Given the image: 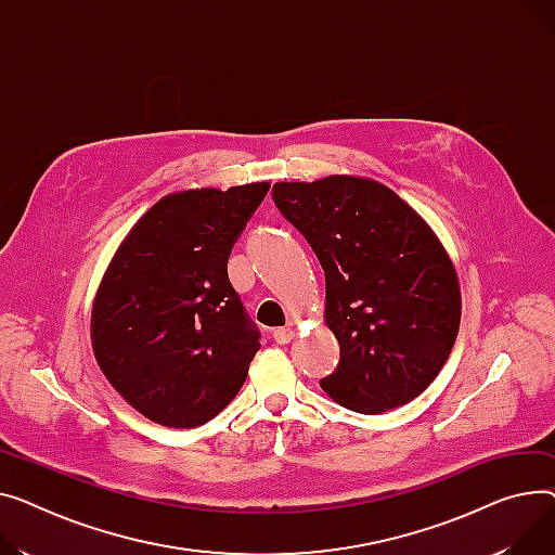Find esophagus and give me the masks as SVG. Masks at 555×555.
Wrapping results in <instances>:
<instances>
[{
  "instance_id": "34e87169",
  "label": "esophagus",
  "mask_w": 555,
  "mask_h": 555,
  "mask_svg": "<svg viewBox=\"0 0 555 555\" xmlns=\"http://www.w3.org/2000/svg\"><path fill=\"white\" fill-rule=\"evenodd\" d=\"M293 336H296V330H293V327H280V330L273 332V340L278 345H288L293 340Z\"/></svg>"
}]
</instances>
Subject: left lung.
Wrapping results in <instances>:
<instances>
[{"mask_svg": "<svg viewBox=\"0 0 555 555\" xmlns=\"http://www.w3.org/2000/svg\"><path fill=\"white\" fill-rule=\"evenodd\" d=\"M273 202L324 271L340 361L320 387L363 414L410 403L446 365L462 318L457 273L430 225L361 177L282 181Z\"/></svg>", "mask_w": 555, "mask_h": 555, "instance_id": "8db88e82", "label": "left lung"}]
</instances>
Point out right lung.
I'll return each instance as SVG.
<instances>
[{"instance_id": "obj_1", "label": "right lung", "mask_w": 555, "mask_h": 555, "mask_svg": "<svg viewBox=\"0 0 555 555\" xmlns=\"http://www.w3.org/2000/svg\"><path fill=\"white\" fill-rule=\"evenodd\" d=\"M269 183L175 192L116 250L95 293L91 345L116 392L168 428H197L242 389L259 332L228 257Z\"/></svg>"}]
</instances>
